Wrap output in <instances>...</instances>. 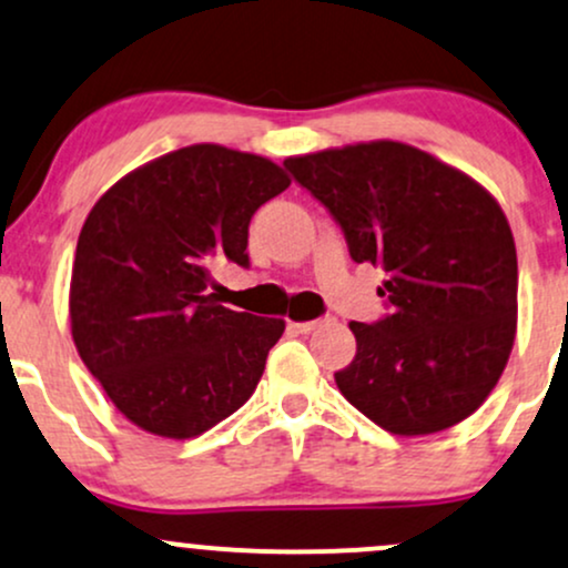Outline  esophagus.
Here are the masks:
<instances>
[{
	"label": "esophagus",
	"instance_id": "34e87169",
	"mask_svg": "<svg viewBox=\"0 0 568 568\" xmlns=\"http://www.w3.org/2000/svg\"><path fill=\"white\" fill-rule=\"evenodd\" d=\"M324 322H327V318H314V322H292L290 327L295 329V333H303L305 335V333H314V329L322 327Z\"/></svg>",
	"mask_w": 568,
	"mask_h": 568
}]
</instances>
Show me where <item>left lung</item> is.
Wrapping results in <instances>:
<instances>
[{"mask_svg": "<svg viewBox=\"0 0 568 568\" xmlns=\"http://www.w3.org/2000/svg\"><path fill=\"white\" fill-rule=\"evenodd\" d=\"M327 209L354 263L386 271V314L352 322L343 397L394 435H432L473 416L515 341L518 257L507 216L480 184L399 142L286 158Z\"/></svg>", "mask_w": 568, "mask_h": 568, "instance_id": "obj_1", "label": "left lung"}]
</instances>
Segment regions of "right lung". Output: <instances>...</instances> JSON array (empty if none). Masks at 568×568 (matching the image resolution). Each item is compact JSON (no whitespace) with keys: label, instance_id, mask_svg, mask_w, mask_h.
<instances>
[{"label":"right lung","instance_id":"add662e5","mask_svg":"<svg viewBox=\"0 0 568 568\" xmlns=\"http://www.w3.org/2000/svg\"><path fill=\"white\" fill-rule=\"evenodd\" d=\"M290 187L276 163L216 144L169 152L112 184L72 267L74 346L129 422L187 439L252 397L282 318L209 295L222 263L250 267V222Z\"/></svg>","mask_w":568,"mask_h":568}]
</instances>
